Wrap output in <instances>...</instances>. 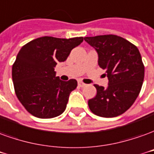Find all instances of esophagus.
Returning a JSON list of instances; mask_svg holds the SVG:
<instances>
[{
	"label": "esophagus",
	"mask_w": 154,
	"mask_h": 154,
	"mask_svg": "<svg viewBox=\"0 0 154 154\" xmlns=\"http://www.w3.org/2000/svg\"><path fill=\"white\" fill-rule=\"evenodd\" d=\"M78 85H79V87H85V86L86 85L85 83L81 82V81H79V82H78Z\"/></svg>",
	"instance_id": "34e87169"
}]
</instances>
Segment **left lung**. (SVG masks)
Here are the masks:
<instances>
[{
    "label": "left lung",
    "instance_id": "obj_1",
    "mask_svg": "<svg viewBox=\"0 0 154 154\" xmlns=\"http://www.w3.org/2000/svg\"><path fill=\"white\" fill-rule=\"evenodd\" d=\"M98 53V64L105 69L107 88L94 85L96 96L88 101L93 114L104 118L119 116L127 111L138 96L144 78V65L138 49L115 35L85 37Z\"/></svg>",
    "mask_w": 154,
    "mask_h": 154
}]
</instances>
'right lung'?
<instances>
[{
	"label": "right lung",
	"mask_w": 154,
	"mask_h": 154,
	"mask_svg": "<svg viewBox=\"0 0 154 154\" xmlns=\"http://www.w3.org/2000/svg\"><path fill=\"white\" fill-rule=\"evenodd\" d=\"M83 40V37L43 36L20 49L12 65L14 89L20 102L33 116L51 119L65 110L77 81L60 80L55 76L54 67L57 62L66 60L70 51Z\"/></svg>",
	"instance_id": "right-lung-1"
}]
</instances>
